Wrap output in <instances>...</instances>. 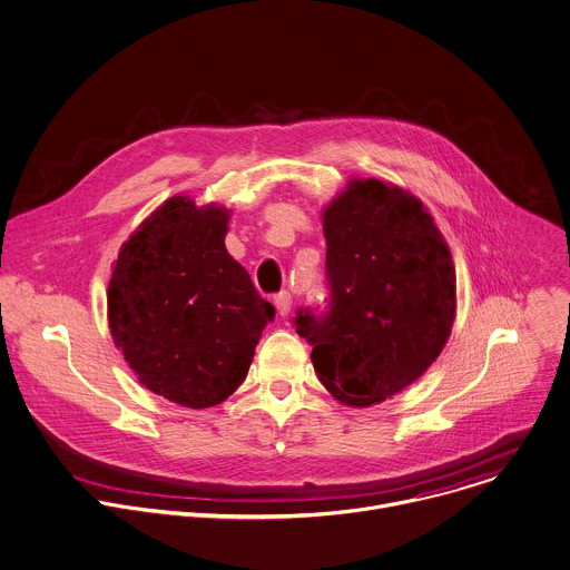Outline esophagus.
<instances>
[{
  "mask_svg": "<svg viewBox=\"0 0 570 570\" xmlns=\"http://www.w3.org/2000/svg\"><path fill=\"white\" fill-rule=\"evenodd\" d=\"M273 304H275V308H277L279 315H288V313H291V306H293V297H291V293L282 291V293H277V295L273 297Z\"/></svg>",
  "mask_w": 570,
  "mask_h": 570,
  "instance_id": "1",
  "label": "esophagus"
}]
</instances>
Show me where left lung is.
<instances>
[{
	"instance_id": "left-lung-1",
	"label": "left lung",
	"mask_w": 570,
	"mask_h": 570,
	"mask_svg": "<svg viewBox=\"0 0 570 570\" xmlns=\"http://www.w3.org/2000/svg\"><path fill=\"white\" fill-rule=\"evenodd\" d=\"M328 302L293 324L320 383L344 405L381 403L428 371L456 311L450 248L423 204L355 178L324 210Z\"/></svg>"
}]
</instances>
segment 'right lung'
<instances>
[{
	"label": "right lung",
	"mask_w": 570,
	"mask_h": 570,
	"mask_svg": "<svg viewBox=\"0 0 570 570\" xmlns=\"http://www.w3.org/2000/svg\"><path fill=\"white\" fill-rule=\"evenodd\" d=\"M228 219L224 208L171 197L122 244L107 291L111 335L138 381L193 410L244 383L275 315L226 250Z\"/></svg>",
	"instance_id": "right-lung-1"
}]
</instances>
